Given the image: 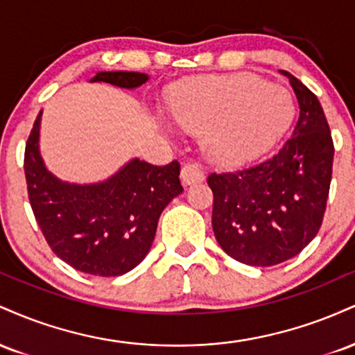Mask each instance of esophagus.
Listing matches in <instances>:
<instances>
[{
    "instance_id": "1",
    "label": "esophagus",
    "mask_w": 355,
    "mask_h": 355,
    "mask_svg": "<svg viewBox=\"0 0 355 355\" xmlns=\"http://www.w3.org/2000/svg\"><path fill=\"white\" fill-rule=\"evenodd\" d=\"M205 180V173L200 164L191 162V164H185L182 168V182L183 185H193V183H200Z\"/></svg>"
}]
</instances>
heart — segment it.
I'll return each mask as SVG.
<instances>
[{"label": "heart", "mask_w": 355, "mask_h": 355, "mask_svg": "<svg viewBox=\"0 0 355 355\" xmlns=\"http://www.w3.org/2000/svg\"><path fill=\"white\" fill-rule=\"evenodd\" d=\"M172 115L187 130L207 133L205 150L215 164L235 168L274 148L295 107L287 89L237 73L187 83L175 96Z\"/></svg>", "instance_id": "b5f03b06"}]
</instances>
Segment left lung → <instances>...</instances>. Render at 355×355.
Wrapping results in <instances>:
<instances>
[{
  "mask_svg": "<svg viewBox=\"0 0 355 355\" xmlns=\"http://www.w3.org/2000/svg\"><path fill=\"white\" fill-rule=\"evenodd\" d=\"M282 73L300 107L292 137L262 164L207 178L215 239L227 255L254 267L282 263L312 242L331 189L334 141L324 110L302 81Z\"/></svg>",
  "mask_w": 355,
  "mask_h": 355,
  "instance_id": "1",
  "label": "left lung"
}]
</instances>
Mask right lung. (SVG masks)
<instances>
[{
    "instance_id": "obj_1",
    "label": "right lung",
    "mask_w": 355,
    "mask_h": 355,
    "mask_svg": "<svg viewBox=\"0 0 355 355\" xmlns=\"http://www.w3.org/2000/svg\"><path fill=\"white\" fill-rule=\"evenodd\" d=\"M146 80L145 73L103 71L92 81L137 88ZM40 118L42 112L24 148V175L44 240L56 257L85 274H126L148 254L162 211L183 191L180 164L173 160L160 166L135 158L107 182H61L40 157Z\"/></svg>"
}]
</instances>
